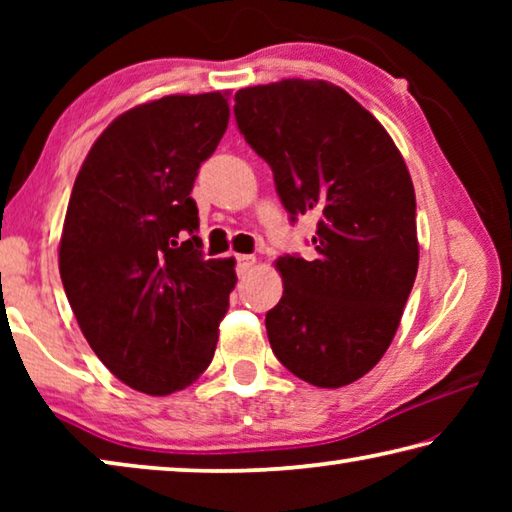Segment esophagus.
Listing matches in <instances>:
<instances>
[{"label":"esophagus","mask_w":512,"mask_h":512,"mask_svg":"<svg viewBox=\"0 0 512 512\" xmlns=\"http://www.w3.org/2000/svg\"><path fill=\"white\" fill-rule=\"evenodd\" d=\"M253 266H255L253 255H237V273L239 275H246Z\"/></svg>","instance_id":"obj_1"}]
</instances>
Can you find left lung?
<instances>
[{
    "mask_svg": "<svg viewBox=\"0 0 512 512\" xmlns=\"http://www.w3.org/2000/svg\"><path fill=\"white\" fill-rule=\"evenodd\" d=\"M235 117L291 221L318 219L316 259H277L284 293L268 341L302 381L348 386L384 357L418 273L409 169L384 126L327 81L244 88Z\"/></svg>",
    "mask_w": 512,
    "mask_h": 512,
    "instance_id": "8db88e82",
    "label": "left lung"
}]
</instances>
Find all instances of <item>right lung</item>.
Segmentation results:
<instances>
[{
  "label": "right lung",
  "instance_id": "1",
  "mask_svg": "<svg viewBox=\"0 0 512 512\" xmlns=\"http://www.w3.org/2000/svg\"><path fill=\"white\" fill-rule=\"evenodd\" d=\"M221 92L171 94L119 115L76 176L60 280L94 354L146 395H169L212 363L235 259H205L192 196L228 128Z\"/></svg>",
  "mask_w": 512,
  "mask_h": 512
}]
</instances>
